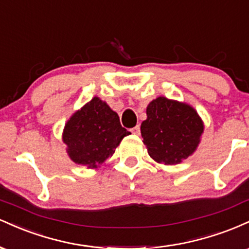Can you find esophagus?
<instances>
[{"label":"esophagus","mask_w":249,"mask_h":249,"mask_svg":"<svg viewBox=\"0 0 249 249\" xmlns=\"http://www.w3.org/2000/svg\"><path fill=\"white\" fill-rule=\"evenodd\" d=\"M131 132L133 134H141V126L139 125H137V126H134L132 130H131Z\"/></svg>","instance_id":"obj_1"}]
</instances>
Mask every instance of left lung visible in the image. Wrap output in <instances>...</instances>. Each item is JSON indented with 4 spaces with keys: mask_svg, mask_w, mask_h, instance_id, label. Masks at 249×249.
<instances>
[{
    "mask_svg": "<svg viewBox=\"0 0 249 249\" xmlns=\"http://www.w3.org/2000/svg\"><path fill=\"white\" fill-rule=\"evenodd\" d=\"M146 115L141 131L153 160L176 165L196 150L204 123L191 105L158 97L147 105Z\"/></svg>",
    "mask_w": 249,
    "mask_h": 249,
    "instance_id": "1",
    "label": "left lung"
}]
</instances>
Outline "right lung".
Listing matches in <instances>:
<instances>
[{
  "label": "right lung",
  "instance_id": "obj_1",
  "mask_svg": "<svg viewBox=\"0 0 249 249\" xmlns=\"http://www.w3.org/2000/svg\"><path fill=\"white\" fill-rule=\"evenodd\" d=\"M128 134L115 111L98 97H93L67 122L63 142L71 160L97 168L115 153L122 139Z\"/></svg>",
  "mask_w": 249,
  "mask_h": 249
}]
</instances>
